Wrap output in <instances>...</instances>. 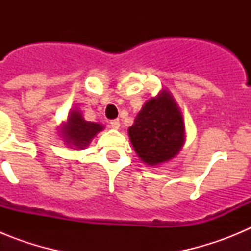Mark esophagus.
<instances>
[{
	"label": "esophagus",
	"instance_id": "1",
	"mask_svg": "<svg viewBox=\"0 0 251 251\" xmlns=\"http://www.w3.org/2000/svg\"><path fill=\"white\" fill-rule=\"evenodd\" d=\"M109 124L113 129H118V128L121 127V122H119V119H113V121H110Z\"/></svg>",
	"mask_w": 251,
	"mask_h": 251
}]
</instances>
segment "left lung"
I'll use <instances>...</instances> for the list:
<instances>
[{
	"label": "left lung",
	"mask_w": 251,
	"mask_h": 251,
	"mask_svg": "<svg viewBox=\"0 0 251 251\" xmlns=\"http://www.w3.org/2000/svg\"><path fill=\"white\" fill-rule=\"evenodd\" d=\"M128 132L139 158L151 166L174 158L185 139L182 115L166 90L146 101Z\"/></svg>",
	"instance_id": "1"
}]
</instances>
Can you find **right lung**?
I'll list each match as a JSON object with an SVG mask.
<instances>
[{
    "label": "right lung",
    "mask_w": 251,
    "mask_h": 251,
    "mask_svg": "<svg viewBox=\"0 0 251 251\" xmlns=\"http://www.w3.org/2000/svg\"><path fill=\"white\" fill-rule=\"evenodd\" d=\"M101 129H103V126L84 121L80 113L77 110H73L68 117L65 126L63 127V137L66 143L83 150Z\"/></svg>",
    "instance_id": "obj_1"
}]
</instances>
